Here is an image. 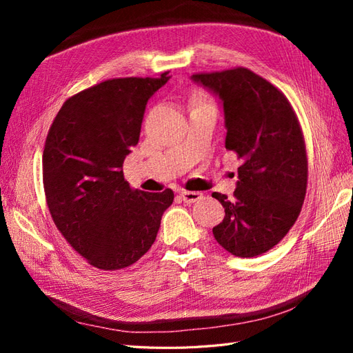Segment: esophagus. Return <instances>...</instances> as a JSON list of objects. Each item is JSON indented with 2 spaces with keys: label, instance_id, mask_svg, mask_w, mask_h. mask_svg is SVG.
Masks as SVG:
<instances>
[{
  "label": "esophagus",
  "instance_id": "1",
  "mask_svg": "<svg viewBox=\"0 0 353 353\" xmlns=\"http://www.w3.org/2000/svg\"><path fill=\"white\" fill-rule=\"evenodd\" d=\"M203 194L199 191H182L181 192V199L185 201V203H196V201L201 200Z\"/></svg>",
  "mask_w": 353,
  "mask_h": 353
}]
</instances>
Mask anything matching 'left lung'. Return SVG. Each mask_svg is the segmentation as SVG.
Instances as JSON below:
<instances>
[{
	"label": "left lung",
	"mask_w": 353,
	"mask_h": 353,
	"mask_svg": "<svg viewBox=\"0 0 353 353\" xmlns=\"http://www.w3.org/2000/svg\"><path fill=\"white\" fill-rule=\"evenodd\" d=\"M191 79L221 100L224 144L243 161L234 199L212 194L226 212L214 236L235 256H258L279 243L301 214L308 182L301 124L287 97L250 70Z\"/></svg>",
	"instance_id": "8db88e82"
}]
</instances>
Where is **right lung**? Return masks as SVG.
Returning a JSON list of instances; mask_svg holds the SVG:
<instances>
[{"label": "right lung", "mask_w": 353, "mask_h": 353, "mask_svg": "<svg viewBox=\"0 0 353 353\" xmlns=\"http://www.w3.org/2000/svg\"><path fill=\"white\" fill-rule=\"evenodd\" d=\"M168 80L163 72L101 81L66 100L50 127L42 154L50 214L72 249L97 268L134 264L174 200L171 190H133L123 174L147 101Z\"/></svg>", "instance_id": "right-lung-1"}]
</instances>
